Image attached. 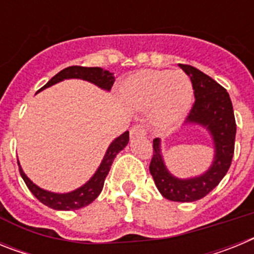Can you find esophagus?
Wrapping results in <instances>:
<instances>
[{
	"label": "esophagus",
	"instance_id": "esophagus-1",
	"mask_svg": "<svg viewBox=\"0 0 254 254\" xmlns=\"http://www.w3.org/2000/svg\"><path fill=\"white\" fill-rule=\"evenodd\" d=\"M129 134H131V137H138V136H145L146 134V129L143 127L142 125H137L132 127L131 131H129Z\"/></svg>",
	"mask_w": 254,
	"mask_h": 254
}]
</instances>
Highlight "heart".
Returning a JSON list of instances; mask_svg holds the SVG:
<instances>
[{"instance_id":"heart-1","label":"heart","mask_w":254,"mask_h":254,"mask_svg":"<svg viewBox=\"0 0 254 254\" xmlns=\"http://www.w3.org/2000/svg\"><path fill=\"white\" fill-rule=\"evenodd\" d=\"M126 98L138 108L152 105L151 121L158 128L178 125L193 102V87L186 73L167 69H142L125 82Z\"/></svg>"}]
</instances>
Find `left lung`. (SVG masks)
I'll return each mask as SVG.
<instances>
[{
    "mask_svg": "<svg viewBox=\"0 0 254 254\" xmlns=\"http://www.w3.org/2000/svg\"><path fill=\"white\" fill-rule=\"evenodd\" d=\"M179 67L190 76L196 99L186 126H199L208 132L214 143V159L202 174L178 178L168 170L161 152V140L155 138L150 173L163 197L176 202H193L210 193L228 173L234 155L237 125L232 100L225 89L190 64Z\"/></svg>",
    "mask_w": 254,
    "mask_h": 254,
    "instance_id": "8db88e82",
    "label": "left lung"
}]
</instances>
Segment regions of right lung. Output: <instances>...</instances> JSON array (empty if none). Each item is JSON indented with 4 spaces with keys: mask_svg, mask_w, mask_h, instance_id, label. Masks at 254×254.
<instances>
[{
    "mask_svg": "<svg viewBox=\"0 0 254 254\" xmlns=\"http://www.w3.org/2000/svg\"><path fill=\"white\" fill-rule=\"evenodd\" d=\"M68 78H80V80H85L91 84L96 85L98 87L103 89L105 91H111L112 86L114 84L116 77L113 73L103 69L100 67H81V66H71L67 68L62 69L56 76L49 80L43 87H40L39 91L44 90L47 87L56 85L58 82L64 81V80H68ZM129 141L128 131H126L121 136L114 138L112 143L108 146L107 152H105L104 158H103L102 163H100L99 168L96 169L89 181L82 185L81 187L76 188L75 190L67 192V193H56V192H51V190H43V188L38 187L35 183L30 181L26 177V174L22 170L21 165H20L19 160H17V165H19L20 176L22 177L25 185L30 190V192L39 199L40 202L44 203L48 207L53 208V210H62V211H69V210H78V208L85 207V206L90 205L96 197L99 196L100 192L104 186V181L107 178L108 173L111 170L112 164H113L114 158L120 151H122L127 143Z\"/></svg>",
    "mask_w": 254,
    "mask_h": 254,
    "instance_id": "obj_1",
    "label": "right lung"
}]
</instances>
